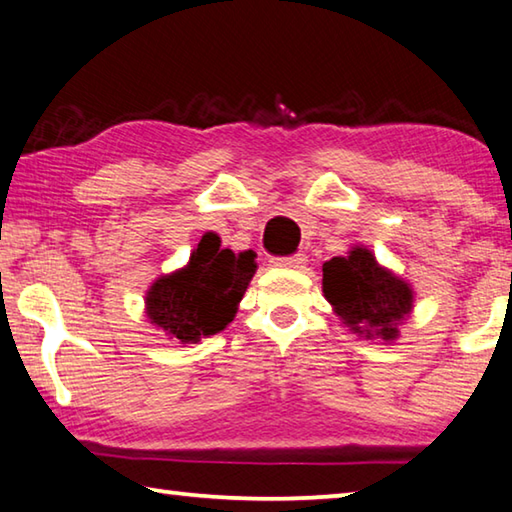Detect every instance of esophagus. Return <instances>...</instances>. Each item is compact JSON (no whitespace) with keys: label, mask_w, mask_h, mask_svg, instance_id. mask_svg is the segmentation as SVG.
<instances>
[{"label":"esophagus","mask_w":512,"mask_h":512,"mask_svg":"<svg viewBox=\"0 0 512 512\" xmlns=\"http://www.w3.org/2000/svg\"><path fill=\"white\" fill-rule=\"evenodd\" d=\"M273 266H280V268H302V264L307 262L305 255H289V257H273L271 259Z\"/></svg>","instance_id":"esophagus-1"}]
</instances>
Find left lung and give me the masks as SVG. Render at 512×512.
I'll return each mask as SVG.
<instances>
[{
  "label": "left lung",
  "mask_w": 512,
  "mask_h": 512,
  "mask_svg": "<svg viewBox=\"0 0 512 512\" xmlns=\"http://www.w3.org/2000/svg\"><path fill=\"white\" fill-rule=\"evenodd\" d=\"M323 291L336 314L354 332L393 341L397 323L413 307V291L400 277L375 262L366 248H352L348 257H334L323 266Z\"/></svg>",
  "instance_id": "left-lung-1"
}]
</instances>
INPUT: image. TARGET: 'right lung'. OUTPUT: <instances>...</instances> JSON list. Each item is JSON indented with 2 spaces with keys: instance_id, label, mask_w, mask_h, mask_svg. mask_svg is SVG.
<instances>
[{
  "instance_id": "add662e5",
  "label": "right lung",
  "mask_w": 512,
  "mask_h": 512,
  "mask_svg": "<svg viewBox=\"0 0 512 512\" xmlns=\"http://www.w3.org/2000/svg\"><path fill=\"white\" fill-rule=\"evenodd\" d=\"M255 268L253 250L235 255L207 232L183 271L160 277L146 293V316L180 343L221 332L235 318Z\"/></svg>"
}]
</instances>
